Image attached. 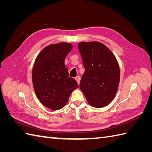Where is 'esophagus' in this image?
<instances>
[{
    "mask_svg": "<svg viewBox=\"0 0 152 152\" xmlns=\"http://www.w3.org/2000/svg\"><path fill=\"white\" fill-rule=\"evenodd\" d=\"M75 79L76 80V81L77 82V83H78V85H79V83H80V76H77L75 78Z\"/></svg>",
    "mask_w": 152,
    "mask_h": 152,
    "instance_id": "34e87169",
    "label": "esophagus"
}]
</instances>
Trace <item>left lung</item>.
Listing matches in <instances>:
<instances>
[{
	"mask_svg": "<svg viewBox=\"0 0 152 152\" xmlns=\"http://www.w3.org/2000/svg\"><path fill=\"white\" fill-rule=\"evenodd\" d=\"M78 48L85 69L80 88L92 106H106L115 97L119 86L120 70L117 59L99 42H82Z\"/></svg>",
	"mask_w": 152,
	"mask_h": 152,
	"instance_id": "left-lung-1",
	"label": "left lung"
}]
</instances>
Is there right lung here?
Returning <instances> with one entry per match:
<instances>
[{
  "instance_id": "1",
  "label": "right lung",
  "mask_w": 152,
  "mask_h": 152,
  "mask_svg": "<svg viewBox=\"0 0 152 152\" xmlns=\"http://www.w3.org/2000/svg\"><path fill=\"white\" fill-rule=\"evenodd\" d=\"M70 43L50 45L36 58L33 68V84L37 98L45 106L52 110L62 108L70 94L79 87L69 77L65 58L72 49Z\"/></svg>"
}]
</instances>
